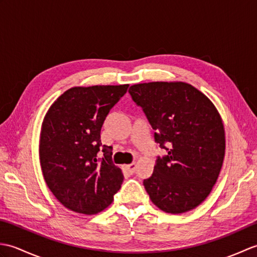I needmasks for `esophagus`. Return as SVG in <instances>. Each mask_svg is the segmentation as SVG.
Instances as JSON below:
<instances>
[{
    "label": "esophagus",
    "instance_id": "obj_1",
    "mask_svg": "<svg viewBox=\"0 0 257 257\" xmlns=\"http://www.w3.org/2000/svg\"><path fill=\"white\" fill-rule=\"evenodd\" d=\"M136 167H137V165H136L135 162H133V163H130V165H128L127 166V169H128V171L130 172V173H134L135 171H136Z\"/></svg>",
    "mask_w": 257,
    "mask_h": 257
}]
</instances>
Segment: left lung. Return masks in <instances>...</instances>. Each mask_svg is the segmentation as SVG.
Returning a JSON list of instances; mask_svg holds the SVG:
<instances>
[{
    "label": "left lung",
    "instance_id": "8db88e82",
    "mask_svg": "<svg viewBox=\"0 0 257 257\" xmlns=\"http://www.w3.org/2000/svg\"><path fill=\"white\" fill-rule=\"evenodd\" d=\"M155 129L158 156L144 185L154 204L171 214L193 210L215 184L225 154L222 119L211 100L189 84L154 81L129 88Z\"/></svg>",
    "mask_w": 257,
    "mask_h": 257
}]
</instances>
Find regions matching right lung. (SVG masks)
<instances>
[{
  "label": "right lung",
  "instance_id": "add662e5",
  "mask_svg": "<svg viewBox=\"0 0 257 257\" xmlns=\"http://www.w3.org/2000/svg\"><path fill=\"white\" fill-rule=\"evenodd\" d=\"M129 85L74 87L48 109L42 124L40 159L47 187L61 203L81 214H97L111 203L123 181L112 148L100 130Z\"/></svg>",
  "mask_w": 257,
  "mask_h": 257
}]
</instances>
